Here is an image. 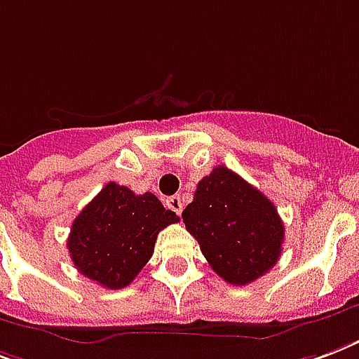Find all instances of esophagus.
I'll use <instances>...</instances> for the list:
<instances>
[{
  "instance_id": "obj_1",
  "label": "esophagus",
  "mask_w": 359,
  "mask_h": 359,
  "mask_svg": "<svg viewBox=\"0 0 359 359\" xmlns=\"http://www.w3.org/2000/svg\"><path fill=\"white\" fill-rule=\"evenodd\" d=\"M168 207L171 210H175L177 215H180L182 212V199H180V196H171L168 199Z\"/></svg>"
}]
</instances>
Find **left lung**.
Wrapping results in <instances>:
<instances>
[{"mask_svg": "<svg viewBox=\"0 0 359 359\" xmlns=\"http://www.w3.org/2000/svg\"><path fill=\"white\" fill-rule=\"evenodd\" d=\"M182 222L212 271L233 286L264 277L283 252L284 224L275 205L224 165L199 180Z\"/></svg>", "mask_w": 359, "mask_h": 359, "instance_id": "left-lung-1", "label": "left lung"}]
</instances>
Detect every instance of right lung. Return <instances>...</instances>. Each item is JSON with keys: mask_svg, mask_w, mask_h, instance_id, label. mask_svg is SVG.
Returning a JSON list of instances; mask_svg holds the SVG:
<instances>
[{"mask_svg": "<svg viewBox=\"0 0 359 359\" xmlns=\"http://www.w3.org/2000/svg\"><path fill=\"white\" fill-rule=\"evenodd\" d=\"M179 222L154 194L109 182L71 224L67 250L81 275L103 288H126L154 254L158 233Z\"/></svg>", "mask_w": 359, "mask_h": 359, "instance_id": "add662e5", "label": "right lung"}]
</instances>
